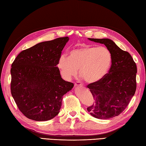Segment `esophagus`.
<instances>
[{
	"label": "esophagus",
	"instance_id": "34e87169",
	"mask_svg": "<svg viewBox=\"0 0 146 146\" xmlns=\"http://www.w3.org/2000/svg\"><path fill=\"white\" fill-rule=\"evenodd\" d=\"M75 86H83V84L80 82H76L75 83Z\"/></svg>",
	"mask_w": 146,
	"mask_h": 146
}]
</instances>
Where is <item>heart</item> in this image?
Returning <instances> with one entry per match:
<instances>
[{"mask_svg":"<svg viewBox=\"0 0 146 146\" xmlns=\"http://www.w3.org/2000/svg\"><path fill=\"white\" fill-rule=\"evenodd\" d=\"M112 55L108 48L100 46H83L73 49L69 56H61L58 67L61 75L66 80L75 76L79 70L80 76L89 83L102 80L109 71Z\"/></svg>","mask_w":146,"mask_h":146,"instance_id":"heart-1","label":"heart"}]
</instances>
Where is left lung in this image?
Masks as SVG:
<instances>
[{
  "mask_svg": "<svg viewBox=\"0 0 146 146\" xmlns=\"http://www.w3.org/2000/svg\"><path fill=\"white\" fill-rule=\"evenodd\" d=\"M88 39L105 44L112 55V62L103 78L87 85L95 102L87 110L97 119H111L125 109L135 94L137 66L131 55L118 47L112 40Z\"/></svg>",
  "mask_w": 146,
  "mask_h": 146,
  "instance_id": "1",
  "label": "left lung"
}]
</instances>
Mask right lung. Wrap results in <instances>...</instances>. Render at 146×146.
Segmentation results:
<instances>
[{"mask_svg": "<svg viewBox=\"0 0 146 146\" xmlns=\"http://www.w3.org/2000/svg\"><path fill=\"white\" fill-rule=\"evenodd\" d=\"M68 37L39 42L21 51L11 69V92L24 116L36 121L52 119L60 112L63 96L73 83L61 78L56 66Z\"/></svg>", "mask_w": 146, "mask_h": 146, "instance_id": "obj_1", "label": "right lung"}]
</instances>
